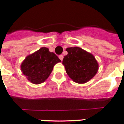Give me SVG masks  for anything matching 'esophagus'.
<instances>
[{
	"label": "esophagus",
	"instance_id": "obj_1",
	"mask_svg": "<svg viewBox=\"0 0 124 124\" xmlns=\"http://www.w3.org/2000/svg\"><path fill=\"white\" fill-rule=\"evenodd\" d=\"M59 58L61 59V61H62V60H63V55H59Z\"/></svg>",
	"mask_w": 124,
	"mask_h": 124
}]
</instances>
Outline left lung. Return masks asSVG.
<instances>
[{"mask_svg": "<svg viewBox=\"0 0 124 124\" xmlns=\"http://www.w3.org/2000/svg\"><path fill=\"white\" fill-rule=\"evenodd\" d=\"M63 65L69 76L78 83H85L93 78L98 70V63L93 54L79 47H70Z\"/></svg>", "mask_w": 124, "mask_h": 124, "instance_id": "obj_1", "label": "left lung"}]
</instances>
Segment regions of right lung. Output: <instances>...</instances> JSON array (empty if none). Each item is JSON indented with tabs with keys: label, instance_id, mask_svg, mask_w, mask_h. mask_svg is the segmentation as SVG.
Masks as SVG:
<instances>
[{
	"label": "right lung",
	"instance_id": "add662e5",
	"mask_svg": "<svg viewBox=\"0 0 124 124\" xmlns=\"http://www.w3.org/2000/svg\"><path fill=\"white\" fill-rule=\"evenodd\" d=\"M61 60L48 48L42 47L28 55L21 64V71L33 84H40L49 77L54 66Z\"/></svg>",
	"mask_w": 124,
	"mask_h": 124
}]
</instances>
